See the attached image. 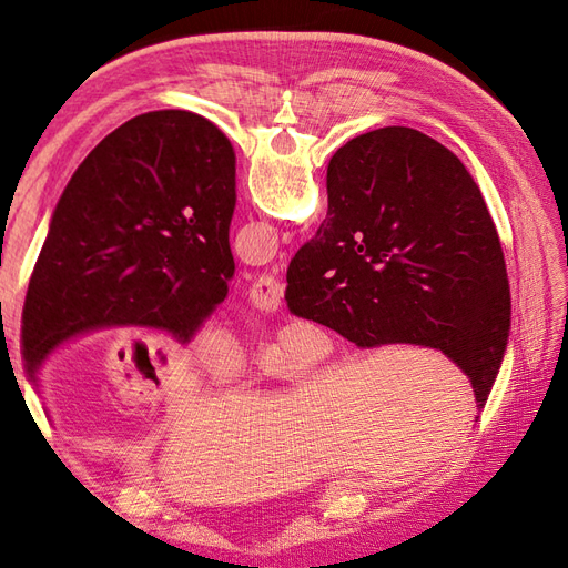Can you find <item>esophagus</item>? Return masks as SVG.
Masks as SVG:
<instances>
[{
    "label": "esophagus",
    "mask_w": 568,
    "mask_h": 568,
    "mask_svg": "<svg viewBox=\"0 0 568 568\" xmlns=\"http://www.w3.org/2000/svg\"><path fill=\"white\" fill-rule=\"evenodd\" d=\"M282 294H284L282 284L274 277H267V274H263V277H257L255 284L251 286L248 301H251L255 311L274 313L282 305Z\"/></svg>",
    "instance_id": "34e87169"
}]
</instances>
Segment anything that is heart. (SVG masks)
Instances as JSON below:
<instances>
[{
  "instance_id": "1",
  "label": "heart",
  "mask_w": 568,
  "mask_h": 568,
  "mask_svg": "<svg viewBox=\"0 0 568 568\" xmlns=\"http://www.w3.org/2000/svg\"><path fill=\"white\" fill-rule=\"evenodd\" d=\"M201 363L205 367H211L213 372H227L234 363V353L225 341L211 338L201 346Z\"/></svg>"
}]
</instances>
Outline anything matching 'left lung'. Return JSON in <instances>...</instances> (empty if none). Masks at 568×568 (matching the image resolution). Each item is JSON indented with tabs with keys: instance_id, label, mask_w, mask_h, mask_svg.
Here are the masks:
<instances>
[{
	"instance_id": "1",
	"label": "left lung",
	"mask_w": 568,
	"mask_h": 568,
	"mask_svg": "<svg viewBox=\"0 0 568 568\" xmlns=\"http://www.w3.org/2000/svg\"><path fill=\"white\" fill-rule=\"evenodd\" d=\"M234 149L211 120L151 111L104 136L51 215L28 284L30 376L63 341L113 324L189 343L227 298Z\"/></svg>"
}]
</instances>
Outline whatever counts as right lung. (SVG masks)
<instances>
[{
    "label": "right lung",
    "instance_id": "1",
    "mask_svg": "<svg viewBox=\"0 0 568 568\" xmlns=\"http://www.w3.org/2000/svg\"><path fill=\"white\" fill-rule=\"evenodd\" d=\"M326 196L324 222L286 270L288 311L359 348H438L484 407L507 351L511 298L469 170L419 130L382 128L334 153Z\"/></svg>",
    "mask_w": 568,
    "mask_h": 568
}]
</instances>
